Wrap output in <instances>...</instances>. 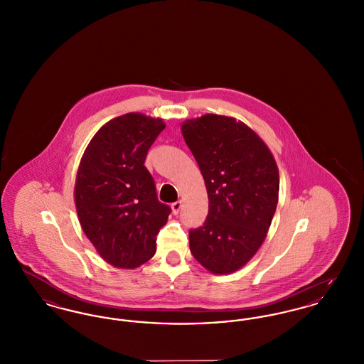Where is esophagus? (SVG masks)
Listing matches in <instances>:
<instances>
[{"instance_id":"obj_1","label":"esophagus","mask_w":364,"mask_h":364,"mask_svg":"<svg viewBox=\"0 0 364 364\" xmlns=\"http://www.w3.org/2000/svg\"><path fill=\"white\" fill-rule=\"evenodd\" d=\"M172 211H173V214H178V211H180V208H181V202L180 200H177V202H174L172 203Z\"/></svg>"}]
</instances>
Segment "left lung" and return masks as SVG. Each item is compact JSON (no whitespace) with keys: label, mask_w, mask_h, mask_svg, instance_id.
I'll list each match as a JSON object with an SVG mask.
<instances>
[{"label":"left lung","mask_w":364,"mask_h":364,"mask_svg":"<svg viewBox=\"0 0 364 364\" xmlns=\"http://www.w3.org/2000/svg\"><path fill=\"white\" fill-rule=\"evenodd\" d=\"M181 132L205 178L208 213L191 229L193 258L214 274L233 273L258 251L276 213L279 176L264 141L236 119L205 114Z\"/></svg>","instance_id":"8db88e82"}]
</instances>
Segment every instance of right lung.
I'll list each match as a JSON object with an SVG mask.
<instances>
[{"label":"right lung","mask_w":364,"mask_h":364,"mask_svg":"<svg viewBox=\"0 0 364 364\" xmlns=\"http://www.w3.org/2000/svg\"><path fill=\"white\" fill-rule=\"evenodd\" d=\"M164 128L161 119L122 114L105 124L82 156L75 183L77 217L98 254L116 267L135 269L150 259L172 211L158 200L144 166Z\"/></svg>","instance_id":"1"}]
</instances>
